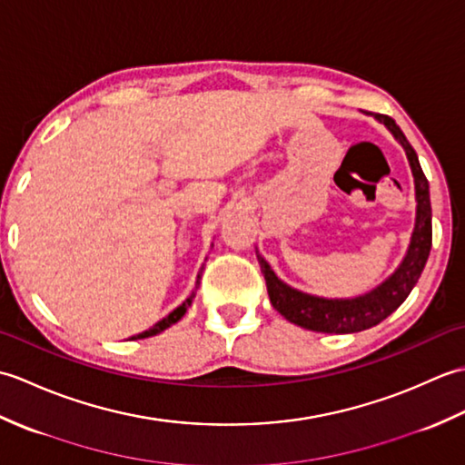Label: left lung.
I'll return each instance as SVG.
<instances>
[{
	"mask_svg": "<svg viewBox=\"0 0 465 465\" xmlns=\"http://www.w3.org/2000/svg\"><path fill=\"white\" fill-rule=\"evenodd\" d=\"M373 117L396 137L411 167L413 190H416V223H413L408 252L393 273H390L380 285H375L373 290L355 295V298H320V295L295 290L282 282L272 270V265L263 260V255L255 252L275 312H280L285 320L300 325V328L322 333H355L373 328L406 302L428 262L431 250L430 183L421 172L418 153L413 152L396 122L381 114H375Z\"/></svg>",
	"mask_w": 465,
	"mask_h": 465,
	"instance_id": "8db88e82",
	"label": "left lung"
}]
</instances>
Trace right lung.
I'll list each match as a JSON object with an SVG mask.
<instances>
[{
	"label": "right lung",
	"instance_id": "right-lung-1",
	"mask_svg": "<svg viewBox=\"0 0 465 465\" xmlns=\"http://www.w3.org/2000/svg\"><path fill=\"white\" fill-rule=\"evenodd\" d=\"M212 245H213V243H212ZM200 278H202V272H200V273H197V280H195V290H197V288H200ZM195 290L192 292V295H190V298H187V300H185V302H183V303L180 305V308H175L173 312H170V313H167L163 320H160V322H157V323H153L150 330H145V331H142V333H137V335H134V338H132V340H143V338H150V335H155V333H162L163 330H167V328H170V325H173V323H177V322H180V320L183 318V313L187 312V308H190V305H192L193 298H195Z\"/></svg>",
	"mask_w": 465,
	"mask_h": 465
}]
</instances>
